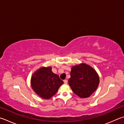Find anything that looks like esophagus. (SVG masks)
Segmentation results:
<instances>
[{
	"instance_id": "esophagus-1",
	"label": "esophagus",
	"mask_w": 124,
	"mask_h": 124,
	"mask_svg": "<svg viewBox=\"0 0 124 124\" xmlns=\"http://www.w3.org/2000/svg\"><path fill=\"white\" fill-rule=\"evenodd\" d=\"M63 81H64V84H67V82H68V81H67V80H64Z\"/></svg>"
}]
</instances>
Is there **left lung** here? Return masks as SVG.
Listing matches in <instances>:
<instances>
[{"mask_svg": "<svg viewBox=\"0 0 124 124\" xmlns=\"http://www.w3.org/2000/svg\"><path fill=\"white\" fill-rule=\"evenodd\" d=\"M69 85L75 94L81 98H88L96 91L99 84V77L92 67L85 63L71 68Z\"/></svg>", "mask_w": 124, "mask_h": 124, "instance_id": "8db88e82", "label": "left lung"}]
</instances>
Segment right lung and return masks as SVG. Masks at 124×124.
<instances>
[{
  "label": "right lung",
  "instance_id": "add662e5",
  "mask_svg": "<svg viewBox=\"0 0 124 124\" xmlns=\"http://www.w3.org/2000/svg\"><path fill=\"white\" fill-rule=\"evenodd\" d=\"M63 84L59 76L51 70V67H42L36 71L31 77V85L38 95L44 99H49L57 93Z\"/></svg>",
  "mask_w": 124,
  "mask_h": 124
}]
</instances>
